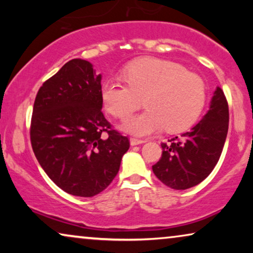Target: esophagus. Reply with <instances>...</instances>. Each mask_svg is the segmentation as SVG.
<instances>
[{"label": "esophagus", "instance_id": "obj_1", "mask_svg": "<svg viewBox=\"0 0 253 253\" xmlns=\"http://www.w3.org/2000/svg\"><path fill=\"white\" fill-rule=\"evenodd\" d=\"M145 143L144 139H138V138H131L130 139V144L134 146V145H139V144H143Z\"/></svg>", "mask_w": 253, "mask_h": 253}]
</instances>
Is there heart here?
Listing matches in <instances>:
<instances>
[{
  "label": "heart",
  "instance_id": "obj_1",
  "mask_svg": "<svg viewBox=\"0 0 253 253\" xmlns=\"http://www.w3.org/2000/svg\"><path fill=\"white\" fill-rule=\"evenodd\" d=\"M122 77L126 82L102 83L101 100L107 112L123 120L139 108L144 98L148 108L123 126L133 134L145 136L164 127L181 132L195 124L205 106V83L176 62L140 58L123 69Z\"/></svg>",
  "mask_w": 253,
  "mask_h": 253
}]
</instances>
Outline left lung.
<instances>
[{
    "instance_id": "1",
    "label": "left lung",
    "mask_w": 253,
    "mask_h": 253,
    "mask_svg": "<svg viewBox=\"0 0 253 253\" xmlns=\"http://www.w3.org/2000/svg\"><path fill=\"white\" fill-rule=\"evenodd\" d=\"M229 126V108L217 87L210 110L189 132L161 143L162 155L152 166L154 175L175 190L192 188L209 176L219 161Z\"/></svg>"
}]
</instances>
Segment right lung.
<instances>
[{"label": "right lung", "mask_w": 253, "mask_h": 253, "mask_svg": "<svg viewBox=\"0 0 253 253\" xmlns=\"http://www.w3.org/2000/svg\"><path fill=\"white\" fill-rule=\"evenodd\" d=\"M101 108V75L81 58L65 63L37 93L30 127L33 152L51 181L70 195L103 191L130 147Z\"/></svg>", "instance_id": "1"}]
</instances>
